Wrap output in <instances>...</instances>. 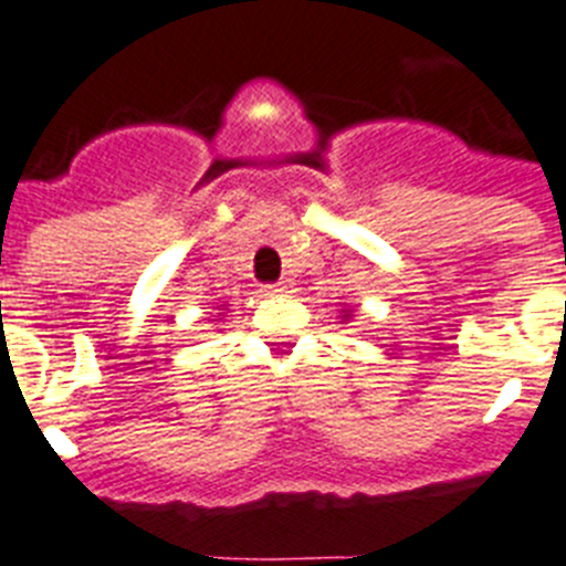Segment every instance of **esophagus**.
Masks as SVG:
<instances>
[{"instance_id":"34e87169","label":"esophagus","mask_w":566,"mask_h":566,"mask_svg":"<svg viewBox=\"0 0 566 566\" xmlns=\"http://www.w3.org/2000/svg\"><path fill=\"white\" fill-rule=\"evenodd\" d=\"M264 296H290L293 293V284L290 282H276V284H264Z\"/></svg>"}]
</instances>
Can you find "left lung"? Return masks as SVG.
Instances as JSON below:
<instances>
[{"instance_id": "obj_1", "label": "left lung", "mask_w": 566, "mask_h": 566, "mask_svg": "<svg viewBox=\"0 0 566 566\" xmlns=\"http://www.w3.org/2000/svg\"><path fill=\"white\" fill-rule=\"evenodd\" d=\"M353 316V311H347V307H342V316H338V318H342V322H347V318H350Z\"/></svg>"}]
</instances>
